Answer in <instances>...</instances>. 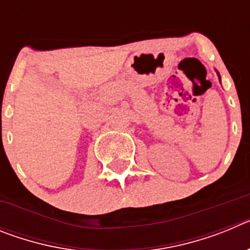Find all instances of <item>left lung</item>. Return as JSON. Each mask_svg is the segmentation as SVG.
<instances>
[{"label": "left lung", "instance_id": "8db88e82", "mask_svg": "<svg viewBox=\"0 0 250 250\" xmlns=\"http://www.w3.org/2000/svg\"><path fill=\"white\" fill-rule=\"evenodd\" d=\"M218 76H219V74H218ZM219 77H220V76H219Z\"/></svg>", "mask_w": 250, "mask_h": 250}]
</instances>
